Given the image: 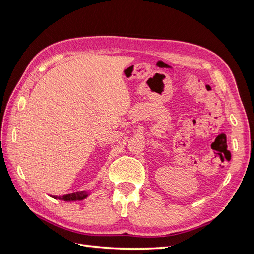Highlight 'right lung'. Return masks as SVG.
<instances>
[{
  "mask_svg": "<svg viewBox=\"0 0 254 254\" xmlns=\"http://www.w3.org/2000/svg\"><path fill=\"white\" fill-rule=\"evenodd\" d=\"M90 195V191L88 190H82L77 191V193H72L64 196H53L54 199H59V200H64V201H80L86 199Z\"/></svg>",
  "mask_w": 254,
  "mask_h": 254,
  "instance_id": "obj_1",
  "label": "right lung"
}]
</instances>
